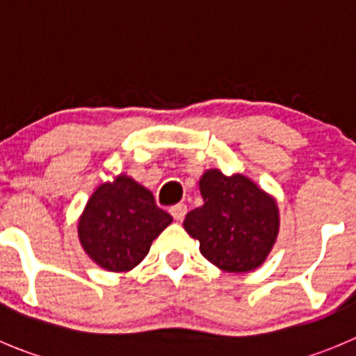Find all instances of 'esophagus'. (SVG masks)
Instances as JSON below:
<instances>
[{
	"label": "esophagus",
	"instance_id": "esophagus-1",
	"mask_svg": "<svg viewBox=\"0 0 356 356\" xmlns=\"http://www.w3.org/2000/svg\"><path fill=\"white\" fill-rule=\"evenodd\" d=\"M169 211H171L172 218L178 220V222H181V220L185 218V215H187V204H176V206H172Z\"/></svg>",
	"mask_w": 356,
	"mask_h": 356
}]
</instances>
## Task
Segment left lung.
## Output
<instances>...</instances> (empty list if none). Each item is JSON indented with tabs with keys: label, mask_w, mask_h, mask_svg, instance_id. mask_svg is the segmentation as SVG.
<instances>
[{
	"label": "left lung",
	"mask_w": 356,
	"mask_h": 356,
	"mask_svg": "<svg viewBox=\"0 0 356 356\" xmlns=\"http://www.w3.org/2000/svg\"><path fill=\"white\" fill-rule=\"evenodd\" d=\"M202 206L185 216L188 236L206 260L225 273H250L269 257L280 232L276 199L252 178L206 169L199 178Z\"/></svg>",
	"instance_id": "left-lung-1"
}]
</instances>
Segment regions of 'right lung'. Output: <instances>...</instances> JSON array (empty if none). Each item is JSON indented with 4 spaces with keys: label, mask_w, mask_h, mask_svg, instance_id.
<instances>
[{
    "label": "right lung",
    "mask_w": 356,
    "mask_h": 356,
    "mask_svg": "<svg viewBox=\"0 0 356 356\" xmlns=\"http://www.w3.org/2000/svg\"><path fill=\"white\" fill-rule=\"evenodd\" d=\"M171 222L154 194L122 172L92 192L76 231L94 264L110 273H127L148 255L152 241Z\"/></svg>",
    "instance_id": "1"
}]
</instances>
